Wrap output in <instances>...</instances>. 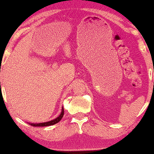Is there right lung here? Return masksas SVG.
<instances>
[{
	"label": "right lung",
	"instance_id": "obj_1",
	"mask_svg": "<svg viewBox=\"0 0 154 154\" xmlns=\"http://www.w3.org/2000/svg\"><path fill=\"white\" fill-rule=\"evenodd\" d=\"M63 114H64V109L63 107H62V110H61V112H60V115L58 116L57 118L54 119L47 121V122H44V123H29V125H32V126H35V127H42V126H49V125H52L59 122V121L61 120L63 116Z\"/></svg>",
	"mask_w": 154,
	"mask_h": 154
}]
</instances>
